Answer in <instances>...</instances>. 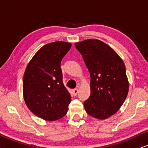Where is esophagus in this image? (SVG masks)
Segmentation results:
<instances>
[{"instance_id": "34e87169", "label": "esophagus", "mask_w": 148, "mask_h": 148, "mask_svg": "<svg viewBox=\"0 0 148 148\" xmlns=\"http://www.w3.org/2000/svg\"><path fill=\"white\" fill-rule=\"evenodd\" d=\"M78 92V89H74L72 90V93H73V95H74V96H76V95H77Z\"/></svg>"}]
</instances>
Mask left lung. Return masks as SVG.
I'll use <instances>...</instances> for the list:
<instances>
[{
  "label": "left lung",
  "mask_w": 148,
  "mask_h": 148,
  "mask_svg": "<svg viewBox=\"0 0 148 148\" xmlns=\"http://www.w3.org/2000/svg\"><path fill=\"white\" fill-rule=\"evenodd\" d=\"M90 73L91 94L84 106L88 115L105 119L120 108L128 93L124 63L113 48L98 40L75 43Z\"/></svg>",
  "instance_id": "obj_1"
}]
</instances>
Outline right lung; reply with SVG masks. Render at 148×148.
<instances>
[{
    "instance_id": "obj_1",
    "label": "right lung",
    "mask_w": 148,
    "mask_h": 148,
    "mask_svg": "<svg viewBox=\"0 0 148 148\" xmlns=\"http://www.w3.org/2000/svg\"><path fill=\"white\" fill-rule=\"evenodd\" d=\"M71 43L57 41L44 45L28 63L23 78V96L33 114L48 121L62 118L71 96L63 83L61 61Z\"/></svg>"
}]
</instances>
